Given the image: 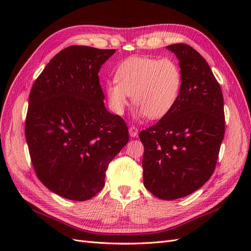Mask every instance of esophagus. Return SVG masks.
Instances as JSON below:
<instances>
[{
  "instance_id": "obj_1",
  "label": "esophagus",
  "mask_w": 251,
  "mask_h": 251,
  "mask_svg": "<svg viewBox=\"0 0 251 251\" xmlns=\"http://www.w3.org/2000/svg\"><path fill=\"white\" fill-rule=\"evenodd\" d=\"M128 132H130L131 137H137V136H138V128L136 127L135 126H130V128H128Z\"/></svg>"
}]
</instances>
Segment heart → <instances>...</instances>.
<instances>
[{
  "label": "heart",
  "instance_id": "heart-1",
  "mask_svg": "<svg viewBox=\"0 0 251 251\" xmlns=\"http://www.w3.org/2000/svg\"><path fill=\"white\" fill-rule=\"evenodd\" d=\"M115 81L108 82L105 92L114 112L123 114L128 95L139 116L160 119L173 110L182 89V71L174 59L132 56L116 69Z\"/></svg>",
  "mask_w": 251,
  "mask_h": 251
}]
</instances>
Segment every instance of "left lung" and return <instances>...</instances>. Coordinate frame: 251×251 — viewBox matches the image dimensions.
I'll return each mask as SVG.
<instances>
[{"mask_svg":"<svg viewBox=\"0 0 251 251\" xmlns=\"http://www.w3.org/2000/svg\"><path fill=\"white\" fill-rule=\"evenodd\" d=\"M176 54L182 89L173 110L139 134L143 143V184L155 197L175 200L193 194L216 168L225 133L221 87L206 60L186 44Z\"/></svg>","mask_w":251,"mask_h":251,"instance_id":"1","label":"left lung"}]
</instances>
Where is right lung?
<instances>
[{"label":"right lung","instance_id":"obj_1","mask_svg":"<svg viewBox=\"0 0 251 251\" xmlns=\"http://www.w3.org/2000/svg\"><path fill=\"white\" fill-rule=\"evenodd\" d=\"M114 49L70 46L34 81L25 135L37 178L63 198L101 191L105 171L128 141L125 120L105 109L98 73Z\"/></svg>","mask_w":251,"mask_h":251}]
</instances>
